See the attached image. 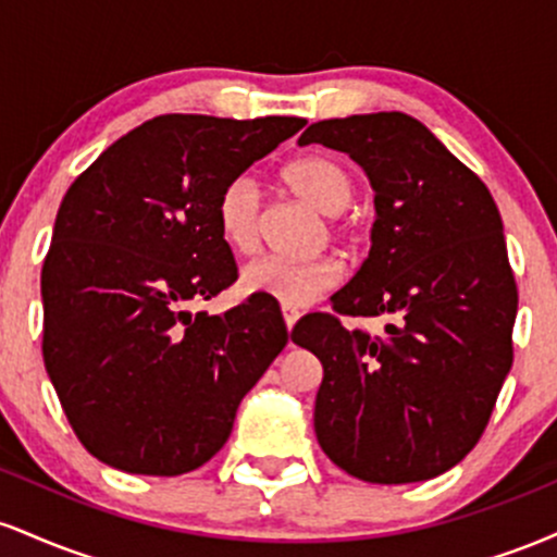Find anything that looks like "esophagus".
Segmentation results:
<instances>
[{"label": "esophagus", "instance_id": "34e87169", "mask_svg": "<svg viewBox=\"0 0 557 557\" xmlns=\"http://www.w3.org/2000/svg\"><path fill=\"white\" fill-rule=\"evenodd\" d=\"M298 311H293V309H283V319H285V327H287V332H290L293 327H296V322H298Z\"/></svg>", "mask_w": 557, "mask_h": 557}]
</instances>
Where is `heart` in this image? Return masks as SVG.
I'll use <instances>...</instances> for the list:
<instances>
[{"instance_id":"b5f03b06","label":"heart","mask_w":557,"mask_h":557,"mask_svg":"<svg viewBox=\"0 0 557 557\" xmlns=\"http://www.w3.org/2000/svg\"><path fill=\"white\" fill-rule=\"evenodd\" d=\"M283 181L319 214H341L354 198V177L332 157L309 154L283 168ZM216 227L233 251H251L259 230V190L248 175L233 177L216 198ZM341 277V267L330 257L280 259L259 257L240 270V290L272 298L283 309H306Z\"/></svg>"}]
</instances>
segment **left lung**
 <instances>
[{
	"instance_id": "left-lung-1",
	"label": "left lung",
	"mask_w": 557,
	"mask_h": 557,
	"mask_svg": "<svg viewBox=\"0 0 557 557\" xmlns=\"http://www.w3.org/2000/svg\"><path fill=\"white\" fill-rule=\"evenodd\" d=\"M298 144L343 151L374 190L372 248L332 296L345 317H387L382 335L332 314L290 341L322 361L314 430L332 463L372 484L440 476L487 426L513 363L519 293L487 185L403 112L309 125Z\"/></svg>"
}]
</instances>
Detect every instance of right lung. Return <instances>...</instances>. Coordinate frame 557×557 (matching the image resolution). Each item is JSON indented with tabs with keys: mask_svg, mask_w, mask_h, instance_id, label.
I'll return each mask as SVG.
<instances>
[{
	"mask_svg": "<svg viewBox=\"0 0 557 557\" xmlns=\"http://www.w3.org/2000/svg\"><path fill=\"white\" fill-rule=\"evenodd\" d=\"M304 117L162 114L75 177L41 270L44 367L78 440L112 469L194 471L227 443L243 395L287 343L248 298L190 314L238 277L222 188Z\"/></svg>",
	"mask_w": 557,
	"mask_h": 557,
	"instance_id": "1",
	"label": "right lung"
}]
</instances>
